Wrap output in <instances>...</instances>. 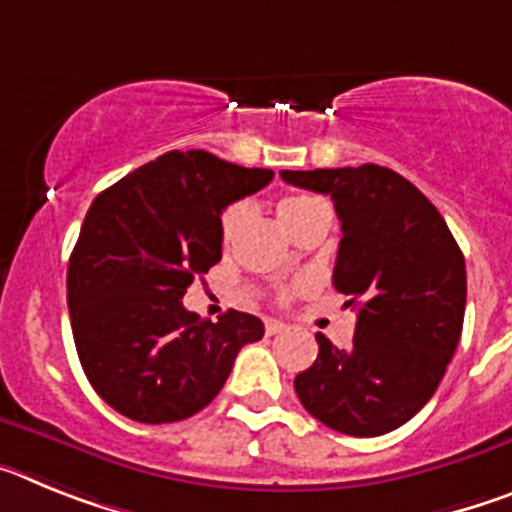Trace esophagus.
<instances>
[{
	"mask_svg": "<svg viewBox=\"0 0 512 512\" xmlns=\"http://www.w3.org/2000/svg\"><path fill=\"white\" fill-rule=\"evenodd\" d=\"M264 328H266V336H279V333H284V330H287V325L279 323V320H266Z\"/></svg>",
	"mask_w": 512,
	"mask_h": 512,
	"instance_id": "esophagus-1",
	"label": "esophagus"
}]
</instances>
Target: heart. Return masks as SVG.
Here are the masks:
<instances>
[{
	"mask_svg": "<svg viewBox=\"0 0 512 512\" xmlns=\"http://www.w3.org/2000/svg\"><path fill=\"white\" fill-rule=\"evenodd\" d=\"M315 205H320V200H315V197H307V194H289V197L279 200L277 210L279 217H282V223L292 230L297 225V220H300L305 212H310ZM243 220H246V205H243V202H233V205L225 207L223 215H220V241H233V235L238 233ZM289 295H292V289L289 287L279 289V300H289Z\"/></svg>",
	"mask_w": 512,
	"mask_h": 512,
	"instance_id": "b5f03b06",
	"label": "heart"
}]
</instances>
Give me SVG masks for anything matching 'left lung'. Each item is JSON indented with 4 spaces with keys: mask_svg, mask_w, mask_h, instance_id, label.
I'll list each match as a JSON object with an SVG mask.
<instances>
[{
    "mask_svg": "<svg viewBox=\"0 0 512 512\" xmlns=\"http://www.w3.org/2000/svg\"><path fill=\"white\" fill-rule=\"evenodd\" d=\"M330 194L341 220L333 287L359 310L351 348L318 333V359L295 392L312 418L346 436L408 423L446 374L464 325L467 266L431 200L377 164L282 171Z\"/></svg>",
    "mask_w": 512,
    "mask_h": 512,
    "instance_id": "8db88e82",
    "label": "left lung"
}]
</instances>
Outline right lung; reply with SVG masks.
Segmentation results:
<instances>
[{"label": "right lung", "instance_id": "right-lung-1", "mask_svg": "<svg viewBox=\"0 0 512 512\" xmlns=\"http://www.w3.org/2000/svg\"><path fill=\"white\" fill-rule=\"evenodd\" d=\"M271 169L207 151H169L97 194L69 259L76 354L94 392L138 423H176L223 390L264 323L228 310L212 320L182 305L223 256L220 215L259 192Z\"/></svg>", "mask_w": 512, "mask_h": 512}]
</instances>
